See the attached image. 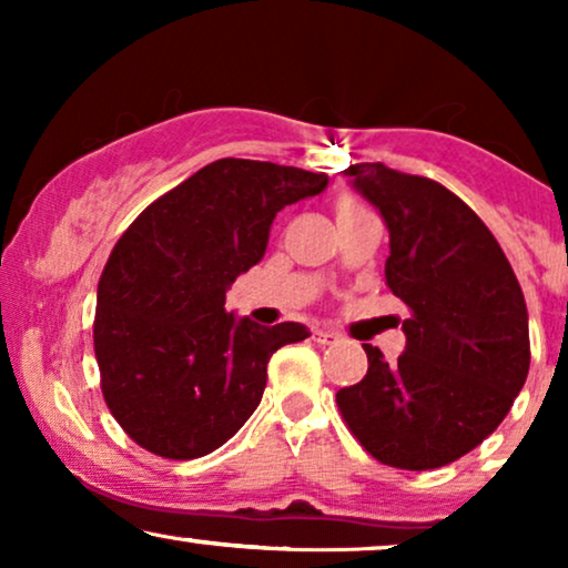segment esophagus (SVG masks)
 Here are the masks:
<instances>
[{
	"mask_svg": "<svg viewBox=\"0 0 568 568\" xmlns=\"http://www.w3.org/2000/svg\"><path fill=\"white\" fill-rule=\"evenodd\" d=\"M315 342L317 344H334V342H338V334H336V331L321 328V331H315Z\"/></svg>",
	"mask_w": 568,
	"mask_h": 568,
	"instance_id": "1",
	"label": "esophagus"
}]
</instances>
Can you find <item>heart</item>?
<instances>
[{
    "mask_svg": "<svg viewBox=\"0 0 568 568\" xmlns=\"http://www.w3.org/2000/svg\"><path fill=\"white\" fill-rule=\"evenodd\" d=\"M363 202L357 197H352V194H344V197H338L336 202V216L338 213H355V211H363Z\"/></svg>",
    "mask_w": 568,
    "mask_h": 568,
    "instance_id": "heart-1",
    "label": "heart"
}]
</instances>
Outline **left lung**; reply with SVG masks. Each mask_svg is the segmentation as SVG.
I'll return each instance as SVG.
<instances>
[{
    "label": "left lung",
    "instance_id": "obj_1",
    "mask_svg": "<svg viewBox=\"0 0 568 568\" xmlns=\"http://www.w3.org/2000/svg\"><path fill=\"white\" fill-rule=\"evenodd\" d=\"M344 175L387 224L384 277L410 317L397 363L363 344L368 374L338 389V410L382 465L435 470L484 443L524 387V291L488 226L438 181L382 162Z\"/></svg>",
    "mask_w": 568,
    "mask_h": 568
}]
</instances>
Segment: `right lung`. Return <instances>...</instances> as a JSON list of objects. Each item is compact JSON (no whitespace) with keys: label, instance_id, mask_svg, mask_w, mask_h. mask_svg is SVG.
I'll list each match as a JSON object with an SVG mask.
<instances>
[{"label":"right lung","instance_id":"add662e5","mask_svg":"<svg viewBox=\"0 0 568 568\" xmlns=\"http://www.w3.org/2000/svg\"><path fill=\"white\" fill-rule=\"evenodd\" d=\"M328 175L224 158L154 200L116 240L93 323L103 400L146 452H216L262 403L266 363L302 342V323L258 325L224 310L264 258L272 221Z\"/></svg>","mask_w":568,"mask_h":568}]
</instances>
